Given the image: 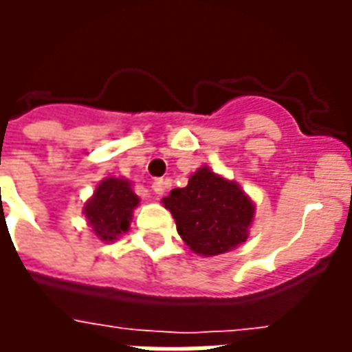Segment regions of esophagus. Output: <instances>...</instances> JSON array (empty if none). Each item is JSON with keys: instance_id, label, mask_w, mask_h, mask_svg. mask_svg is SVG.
Wrapping results in <instances>:
<instances>
[{"instance_id": "1", "label": "esophagus", "mask_w": 352, "mask_h": 352, "mask_svg": "<svg viewBox=\"0 0 352 352\" xmlns=\"http://www.w3.org/2000/svg\"><path fill=\"white\" fill-rule=\"evenodd\" d=\"M164 190H166V181L164 179H156L153 183V192L160 196V194H164Z\"/></svg>"}]
</instances>
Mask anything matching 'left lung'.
<instances>
[{
  "mask_svg": "<svg viewBox=\"0 0 352 352\" xmlns=\"http://www.w3.org/2000/svg\"><path fill=\"white\" fill-rule=\"evenodd\" d=\"M190 251L217 256L236 249L249 237L254 217L252 199L234 181L201 166L184 188H173L162 199Z\"/></svg>",
  "mask_w": 352,
  "mask_h": 352,
  "instance_id": "obj_1",
  "label": "left lung"
}]
</instances>
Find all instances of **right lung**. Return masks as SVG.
<instances>
[{"mask_svg":"<svg viewBox=\"0 0 352 352\" xmlns=\"http://www.w3.org/2000/svg\"><path fill=\"white\" fill-rule=\"evenodd\" d=\"M138 206L139 198L131 190L130 181L107 177L98 184L92 198L85 204L82 213L101 241H115L128 232L131 213Z\"/></svg>","mask_w":352,"mask_h":352,"instance_id":"obj_1","label":"right lung"}]
</instances>
